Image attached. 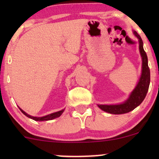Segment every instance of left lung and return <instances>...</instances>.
<instances>
[{"mask_svg": "<svg viewBox=\"0 0 159 159\" xmlns=\"http://www.w3.org/2000/svg\"><path fill=\"white\" fill-rule=\"evenodd\" d=\"M133 34L138 38L139 43V51L142 59L141 75L136 87L124 102L116 105H98V107L100 109L109 114H123L130 112L139 106L148 92L150 83V71L148 66L147 55L143 49V43L140 36L134 30L133 31Z\"/></svg>", "mask_w": 159, "mask_h": 159, "instance_id": "8db88e82", "label": "left lung"}]
</instances>
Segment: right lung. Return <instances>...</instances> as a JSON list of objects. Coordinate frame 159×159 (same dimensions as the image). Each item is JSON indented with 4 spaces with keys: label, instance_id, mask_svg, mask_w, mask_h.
Returning <instances> with one entry per match:
<instances>
[{
    "label": "right lung",
    "instance_id": "obj_1",
    "mask_svg": "<svg viewBox=\"0 0 159 159\" xmlns=\"http://www.w3.org/2000/svg\"><path fill=\"white\" fill-rule=\"evenodd\" d=\"M19 109H20V111H21V112H22L23 114L25 115V116H27V117L30 118V119L35 120V121H48V120H54V119H55V118H57V117H59L60 116H61V114H63V111H64V110H65V109H63V110L57 111V112L52 113V114L46 115V116H30V115L27 114L26 112H25V111H24L22 109L20 108V107H19Z\"/></svg>",
    "mask_w": 159,
    "mask_h": 159
}]
</instances>
